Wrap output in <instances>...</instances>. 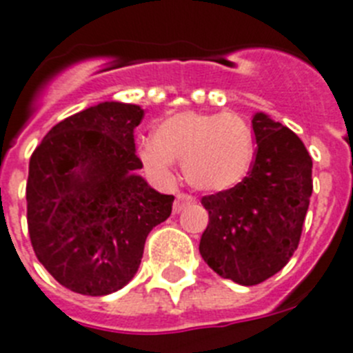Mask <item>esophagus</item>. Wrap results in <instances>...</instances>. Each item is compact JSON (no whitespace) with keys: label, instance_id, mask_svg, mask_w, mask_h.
<instances>
[{"label":"esophagus","instance_id":"esophagus-1","mask_svg":"<svg viewBox=\"0 0 353 353\" xmlns=\"http://www.w3.org/2000/svg\"><path fill=\"white\" fill-rule=\"evenodd\" d=\"M195 200H193L192 195H186V193H177L176 200H174V212H181L186 205L193 204Z\"/></svg>","mask_w":353,"mask_h":353}]
</instances>
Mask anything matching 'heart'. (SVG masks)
I'll return each instance as SVG.
<instances>
[{"label":"heart","instance_id":"1","mask_svg":"<svg viewBox=\"0 0 353 353\" xmlns=\"http://www.w3.org/2000/svg\"><path fill=\"white\" fill-rule=\"evenodd\" d=\"M145 169L158 177L172 176L174 160L183 163L195 190L221 193L237 188L252 170L255 139L241 116L225 112H177L167 117L139 148Z\"/></svg>","mask_w":353,"mask_h":353}]
</instances>
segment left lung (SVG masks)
<instances>
[{
  "mask_svg": "<svg viewBox=\"0 0 353 353\" xmlns=\"http://www.w3.org/2000/svg\"><path fill=\"white\" fill-rule=\"evenodd\" d=\"M256 157L234 190L202 196L209 212L200 255L221 278L252 287L281 271L299 246L313 192L310 153L268 114L252 119Z\"/></svg>",
  "mask_w": 353,
  "mask_h": 353,
  "instance_id": "1",
  "label": "left lung"
}]
</instances>
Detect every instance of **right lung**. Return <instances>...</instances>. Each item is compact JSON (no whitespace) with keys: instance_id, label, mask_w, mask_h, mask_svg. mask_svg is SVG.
Returning a JSON list of instances; mask_svg holds the SVG:
<instances>
[{"instance_id":"1","label":"right lung","mask_w":353,"mask_h":353,"mask_svg":"<svg viewBox=\"0 0 353 353\" xmlns=\"http://www.w3.org/2000/svg\"><path fill=\"white\" fill-rule=\"evenodd\" d=\"M144 110L103 101L66 117L40 142L26 184L34 255L52 278L82 295H107L137 272L145 237L172 212L139 176L133 130Z\"/></svg>"}]
</instances>
